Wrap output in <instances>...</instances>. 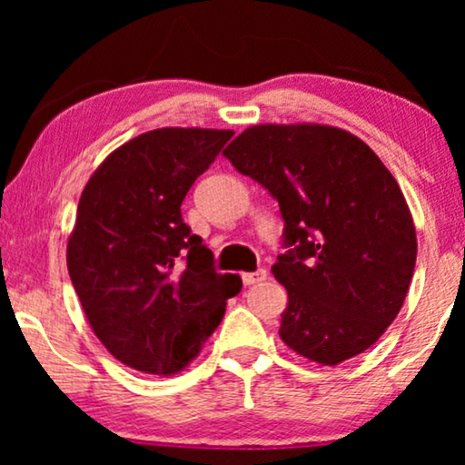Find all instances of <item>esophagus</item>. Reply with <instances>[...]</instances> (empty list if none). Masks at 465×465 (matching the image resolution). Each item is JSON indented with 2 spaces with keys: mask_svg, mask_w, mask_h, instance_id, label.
<instances>
[{
  "mask_svg": "<svg viewBox=\"0 0 465 465\" xmlns=\"http://www.w3.org/2000/svg\"><path fill=\"white\" fill-rule=\"evenodd\" d=\"M241 279H243V285L260 283V282H264V279H266V271L264 269H258L256 272H243V275H241Z\"/></svg>",
  "mask_w": 465,
  "mask_h": 465,
  "instance_id": "1",
  "label": "esophagus"
}]
</instances>
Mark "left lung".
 Listing matches in <instances>:
<instances>
[{
  "label": "left lung",
  "instance_id": "8db88e82",
  "mask_svg": "<svg viewBox=\"0 0 465 465\" xmlns=\"http://www.w3.org/2000/svg\"><path fill=\"white\" fill-rule=\"evenodd\" d=\"M222 154L279 201L292 247L271 269L288 290L282 341L322 366L366 351L415 271V224L396 177L360 137L328 124H253Z\"/></svg>",
  "mask_w": 465,
  "mask_h": 465
}]
</instances>
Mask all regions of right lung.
<instances>
[{
    "mask_svg": "<svg viewBox=\"0 0 465 465\" xmlns=\"http://www.w3.org/2000/svg\"><path fill=\"white\" fill-rule=\"evenodd\" d=\"M234 135L164 126L94 169L67 241V271L93 332L124 366L169 377L201 353L241 277L182 220V201Z\"/></svg>",
    "mask_w": 465,
    "mask_h": 465,
    "instance_id": "right-lung-1",
    "label": "right lung"
}]
</instances>
